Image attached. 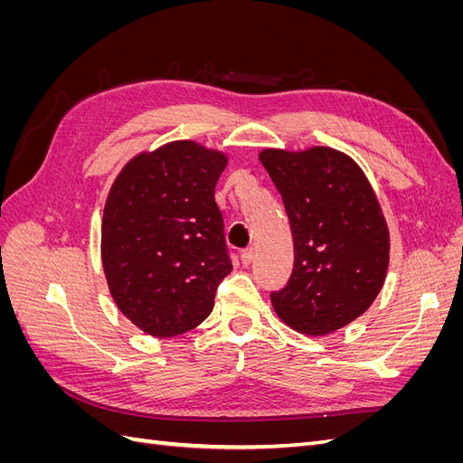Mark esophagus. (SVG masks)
<instances>
[{"instance_id":"esophagus-1","label":"esophagus","mask_w":463,"mask_h":463,"mask_svg":"<svg viewBox=\"0 0 463 463\" xmlns=\"http://www.w3.org/2000/svg\"><path fill=\"white\" fill-rule=\"evenodd\" d=\"M253 259H255V250H253V249L241 250V264H243V266H249L250 262H253Z\"/></svg>"}]
</instances>
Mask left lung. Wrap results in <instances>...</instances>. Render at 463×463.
<instances>
[{
    "label": "left lung",
    "instance_id": "left-lung-1",
    "mask_svg": "<svg viewBox=\"0 0 463 463\" xmlns=\"http://www.w3.org/2000/svg\"><path fill=\"white\" fill-rule=\"evenodd\" d=\"M282 194L293 272L270 293L276 315L307 335H326L365 313L383 289L390 233L361 167L328 146L259 154Z\"/></svg>",
    "mask_w": 463,
    "mask_h": 463
}]
</instances>
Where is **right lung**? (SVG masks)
Returning <instances> with one entry per match:
<instances>
[{"mask_svg":"<svg viewBox=\"0 0 463 463\" xmlns=\"http://www.w3.org/2000/svg\"><path fill=\"white\" fill-rule=\"evenodd\" d=\"M228 156L174 141L125 164L104 206L102 266L118 309L156 338L199 326L232 272L214 187Z\"/></svg>","mask_w":463,"mask_h":463,"instance_id":"1","label":"right lung"}]
</instances>
